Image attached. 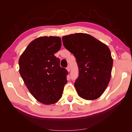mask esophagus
I'll list each match as a JSON object with an SVG mask.
<instances>
[{
	"label": "esophagus",
	"mask_w": 132,
	"mask_h": 132,
	"mask_svg": "<svg viewBox=\"0 0 132 132\" xmlns=\"http://www.w3.org/2000/svg\"><path fill=\"white\" fill-rule=\"evenodd\" d=\"M67 70L68 72L70 71V66H68L67 67Z\"/></svg>",
	"instance_id": "1"
}]
</instances>
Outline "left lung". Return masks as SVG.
Wrapping results in <instances>:
<instances>
[{
  "mask_svg": "<svg viewBox=\"0 0 132 132\" xmlns=\"http://www.w3.org/2000/svg\"><path fill=\"white\" fill-rule=\"evenodd\" d=\"M62 39L65 48L76 59L79 76L75 86L78 95L88 100L98 98L111 77L113 59L109 47L87 34H71Z\"/></svg>",
  "mask_w": 132,
  "mask_h": 132,
  "instance_id": "left-lung-1",
  "label": "left lung"
}]
</instances>
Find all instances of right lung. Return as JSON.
Wrapping results in <instances>:
<instances>
[{"label":"right lung","mask_w":132,"mask_h":132,"mask_svg":"<svg viewBox=\"0 0 132 132\" xmlns=\"http://www.w3.org/2000/svg\"><path fill=\"white\" fill-rule=\"evenodd\" d=\"M59 37H41L32 41L19 61V72L24 84L36 100L44 104L61 98L68 71L60 67L55 53L61 47Z\"/></svg>","instance_id":"obj_1"}]
</instances>
